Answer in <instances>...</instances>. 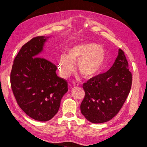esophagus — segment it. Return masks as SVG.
I'll use <instances>...</instances> for the list:
<instances>
[{"instance_id": "1", "label": "esophagus", "mask_w": 147, "mask_h": 147, "mask_svg": "<svg viewBox=\"0 0 147 147\" xmlns=\"http://www.w3.org/2000/svg\"><path fill=\"white\" fill-rule=\"evenodd\" d=\"M73 85L74 86V87H78L79 86V83L78 82H73Z\"/></svg>"}]
</instances>
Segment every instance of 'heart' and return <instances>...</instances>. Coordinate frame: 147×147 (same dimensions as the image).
<instances>
[{"label":"heart","mask_w":147,"mask_h":147,"mask_svg":"<svg viewBox=\"0 0 147 147\" xmlns=\"http://www.w3.org/2000/svg\"><path fill=\"white\" fill-rule=\"evenodd\" d=\"M105 50L94 43H80L68 49V55H62L58 61L59 70L64 78H68L75 70L78 63L79 72L84 78L89 79L98 75L105 64Z\"/></svg>","instance_id":"heart-1"}]
</instances>
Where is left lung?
Returning <instances> with one entry per match:
<instances>
[{"label": "left lung", "mask_w": 147, "mask_h": 147, "mask_svg": "<svg viewBox=\"0 0 147 147\" xmlns=\"http://www.w3.org/2000/svg\"><path fill=\"white\" fill-rule=\"evenodd\" d=\"M132 82L125 53L119 49L118 56L109 71L83 84L85 96L80 105L82 114L93 123L110 120L124 104Z\"/></svg>", "instance_id": "1"}]
</instances>
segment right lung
Returning <instances> with one entry per match:
<instances>
[{
    "instance_id": "add662e5",
    "label": "right lung",
    "mask_w": 147,
    "mask_h": 147,
    "mask_svg": "<svg viewBox=\"0 0 147 147\" xmlns=\"http://www.w3.org/2000/svg\"><path fill=\"white\" fill-rule=\"evenodd\" d=\"M50 37H34L22 46L11 73V84L20 107L29 117L40 121L52 119L68 91L65 80L57 75V66L40 57Z\"/></svg>"
}]
</instances>
